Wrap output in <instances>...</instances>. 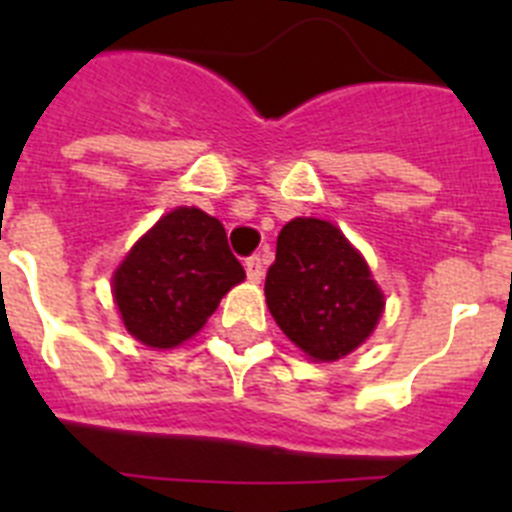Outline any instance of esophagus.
<instances>
[{"instance_id":"esophagus-1","label":"esophagus","mask_w":512,"mask_h":512,"mask_svg":"<svg viewBox=\"0 0 512 512\" xmlns=\"http://www.w3.org/2000/svg\"><path fill=\"white\" fill-rule=\"evenodd\" d=\"M264 256L261 253H253V256H248L246 259V274L251 282H261V277H264Z\"/></svg>"}]
</instances>
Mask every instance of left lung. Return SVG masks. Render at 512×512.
Segmentation results:
<instances>
[{
    "mask_svg": "<svg viewBox=\"0 0 512 512\" xmlns=\"http://www.w3.org/2000/svg\"><path fill=\"white\" fill-rule=\"evenodd\" d=\"M266 305L284 336L315 361H336L369 338L384 297L372 271L336 225L297 217L277 238Z\"/></svg>",
    "mask_w": 512,
    "mask_h": 512,
    "instance_id": "obj_1",
    "label": "left lung"
}]
</instances>
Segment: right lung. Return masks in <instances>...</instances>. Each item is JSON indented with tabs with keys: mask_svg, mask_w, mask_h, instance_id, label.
<instances>
[{
	"mask_svg": "<svg viewBox=\"0 0 512 512\" xmlns=\"http://www.w3.org/2000/svg\"><path fill=\"white\" fill-rule=\"evenodd\" d=\"M246 279L220 220L179 207L148 230L115 271L112 289L130 336L171 348L207 323L230 287Z\"/></svg>",
	"mask_w": 512,
	"mask_h": 512,
	"instance_id": "1",
	"label": "right lung"
}]
</instances>
